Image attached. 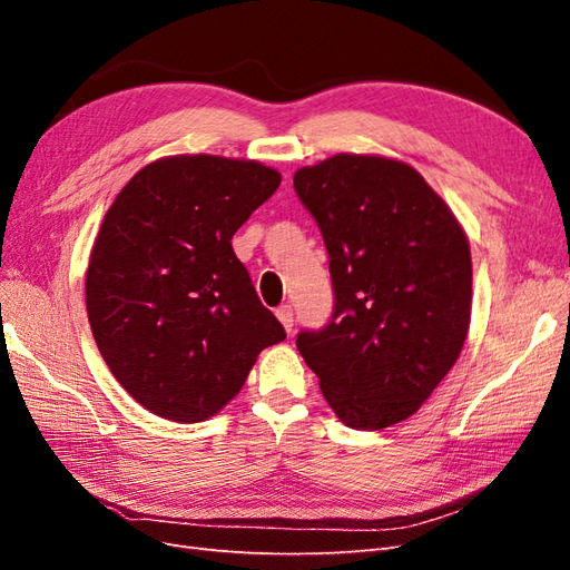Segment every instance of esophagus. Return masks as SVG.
<instances>
[{
  "label": "esophagus",
  "instance_id": "obj_1",
  "mask_svg": "<svg viewBox=\"0 0 570 570\" xmlns=\"http://www.w3.org/2000/svg\"><path fill=\"white\" fill-rule=\"evenodd\" d=\"M275 316H278V321L283 323L285 331L292 333V325H295V314H292V306L289 304L278 306V312H275Z\"/></svg>",
  "mask_w": 570,
  "mask_h": 570
}]
</instances>
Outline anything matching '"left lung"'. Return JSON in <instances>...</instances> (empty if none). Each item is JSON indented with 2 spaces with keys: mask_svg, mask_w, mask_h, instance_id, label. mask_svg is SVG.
Here are the masks:
<instances>
[{
  "mask_svg": "<svg viewBox=\"0 0 570 570\" xmlns=\"http://www.w3.org/2000/svg\"><path fill=\"white\" fill-rule=\"evenodd\" d=\"M331 256L333 316L297 350L337 419L383 430L416 413L461 354L471 249L419 170L337 154L295 174Z\"/></svg>",
  "mask_w": 570,
  "mask_h": 570,
  "instance_id": "8db88e82",
  "label": "left lung"
}]
</instances>
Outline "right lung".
<instances>
[{"instance_id":"right-lung-1","label":"right lung","mask_w":570,"mask_h":570,"mask_svg":"<svg viewBox=\"0 0 570 570\" xmlns=\"http://www.w3.org/2000/svg\"><path fill=\"white\" fill-rule=\"evenodd\" d=\"M278 185V170L256 161L168 157L107 212L85 281L88 318L116 381L157 416H214L258 352L285 340L230 245Z\"/></svg>"}]
</instances>
